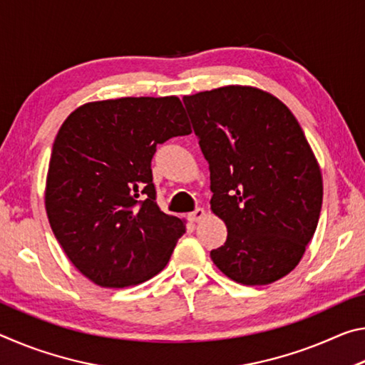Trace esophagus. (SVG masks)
<instances>
[{
	"label": "esophagus",
	"mask_w": 365,
	"mask_h": 365,
	"mask_svg": "<svg viewBox=\"0 0 365 365\" xmlns=\"http://www.w3.org/2000/svg\"><path fill=\"white\" fill-rule=\"evenodd\" d=\"M188 217H190L191 222H200L201 219L206 217V211L202 207H197V209H195L193 212H190Z\"/></svg>",
	"instance_id": "34e87169"
}]
</instances>
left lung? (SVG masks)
<instances>
[{
  "label": "left lung",
  "mask_w": 365,
  "mask_h": 365,
  "mask_svg": "<svg viewBox=\"0 0 365 365\" xmlns=\"http://www.w3.org/2000/svg\"><path fill=\"white\" fill-rule=\"evenodd\" d=\"M211 172V209L227 242L211 251L222 274L269 285L304 256L322 209V172L279 98L250 85L183 96Z\"/></svg>",
  "instance_id": "left-lung-1"
}]
</instances>
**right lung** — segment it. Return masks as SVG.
I'll use <instances>...</instances> for the list:
<instances>
[{
  "label": "right lung",
  "mask_w": 365,
  "mask_h": 365,
  "mask_svg": "<svg viewBox=\"0 0 365 365\" xmlns=\"http://www.w3.org/2000/svg\"><path fill=\"white\" fill-rule=\"evenodd\" d=\"M191 133L177 96L91 101L61 125L49 158L45 207L80 274L104 288L150 280L169 262L185 219L156 202V146Z\"/></svg>",
  "instance_id": "right-lung-1"
}]
</instances>
